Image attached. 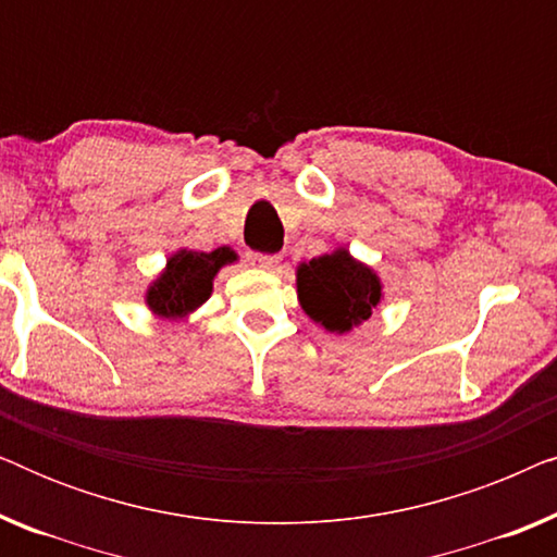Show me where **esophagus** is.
<instances>
[{
	"instance_id": "obj_1",
	"label": "esophagus",
	"mask_w": 557,
	"mask_h": 557,
	"mask_svg": "<svg viewBox=\"0 0 557 557\" xmlns=\"http://www.w3.org/2000/svg\"><path fill=\"white\" fill-rule=\"evenodd\" d=\"M248 263L256 265V269L271 271L281 263V256H269V253H248Z\"/></svg>"
}]
</instances>
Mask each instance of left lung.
Returning <instances> with one entry per match:
<instances>
[{"label": "left lung", "instance_id": "left-lung-1", "mask_svg": "<svg viewBox=\"0 0 557 557\" xmlns=\"http://www.w3.org/2000/svg\"><path fill=\"white\" fill-rule=\"evenodd\" d=\"M296 296L311 322L332 334H347L372 317V309L383 301V284L347 248H334L299 263Z\"/></svg>", "mask_w": 557, "mask_h": 557}]
</instances>
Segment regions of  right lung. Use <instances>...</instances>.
Returning a JSON list of instances; mask_svg holds the SVG:
<instances>
[{"instance_id": "obj_1", "label": "right lung", "mask_w": 557, "mask_h": 557, "mask_svg": "<svg viewBox=\"0 0 557 557\" xmlns=\"http://www.w3.org/2000/svg\"><path fill=\"white\" fill-rule=\"evenodd\" d=\"M235 261H238V253L227 246L210 250V253L187 248L174 250L166 258L162 273L149 284L144 301L151 314L180 322L210 299L218 271Z\"/></svg>"}]
</instances>
